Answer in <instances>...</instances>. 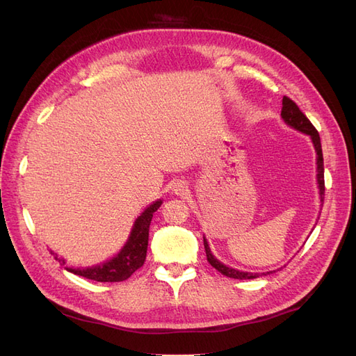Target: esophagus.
Segmentation results:
<instances>
[{
  "mask_svg": "<svg viewBox=\"0 0 356 356\" xmlns=\"http://www.w3.org/2000/svg\"><path fill=\"white\" fill-rule=\"evenodd\" d=\"M187 190L186 184H182V182H177V184L174 186V191L177 193V195H184V191Z\"/></svg>",
  "mask_w": 356,
  "mask_h": 356,
  "instance_id": "obj_1",
  "label": "esophagus"
}]
</instances>
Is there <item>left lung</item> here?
I'll list each match as a JSON object with an SVG mask.
<instances>
[{"instance_id":"8db88e82","label":"left lung","mask_w":356,"mask_h":356,"mask_svg":"<svg viewBox=\"0 0 356 356\" xmlns=\"http://www.w3.org/2000/svg\"><path fill=\"white\" fill-rule=\"evenodd\" d=\"M284 120L289 124L293 126L297 131L303 132L310 135L312 141H314L315 149H316V154H318V184H319V193H321V200L324 202V196H325V181H324V156H322V147H321V138L319 134L315 129V126L310 123L309 118L303 114L298 108V105L293 101L289 99L288 96H284L282 99V113H281ZM203 245H204V252H207V258H208V263L215 268V270H218L221 275L227 276V277H233V279H255L260 275L258 273H250V272H239V270H234L232 267L224 266L222 263H220L217 258H215L211 251H209V246L207 239L203 238Z\"/></svg>"}]
</instances>
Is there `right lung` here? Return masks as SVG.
Returning <instances> with one entry per match:
<instances>
[{"instance_id":"1","label":"right lung","mask_w":356,"mask_h":356,"mask_svg":"<svg viewBox=\"0 0 356 356\" xmlns=\"http://www.w3.org/2000/svg\"><path fill=\"white\" fill-rule=\"evenodd\" d=\"M161 200L154 202L139 215L135 221L129 241L123 246V250L118 252L113 260L104 263L102 266H95L89 268H71L65 267L67 270L72 272L74 275H79L83 277H88L90 281L96 282H122L131 277L139 267L144 266L145 257H147V246H148V230L149 222H152L153 213L160 208ZM55 255V252H51ZM60 263V266H65V260L55 257Z\"/></svg>"}]
</instances>
